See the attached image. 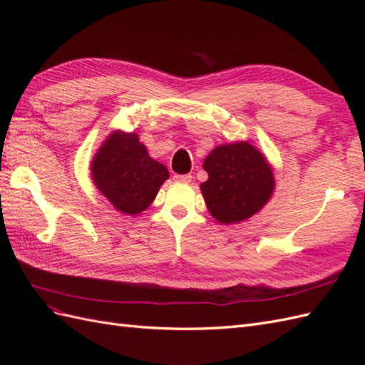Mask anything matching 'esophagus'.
<instances>
[{"instance_id": "1", "label": "esophagus", "mask_w": 365, "mask_h": 365, "mask_svg": "<svg viewBox=\"0 0 365 365\" xmlns=\"http://www.w3.org/2000/svg\"><path fill=\"white\" fill-rule=\"evenodd\" d=\"M173 180L178 181V182H190L192 175H175Z\"/></svg>"}]
</instances>
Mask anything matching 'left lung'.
Instances as JSON below:
<instances>
[{
  "instance_id": "obj_1",
  "label": "left lung",
  "mask_w": 365,
  "mask_h": 365,
  "mask_svg": "<svg viewBox=\"0 0 365 365\" xmlns=\"http://www.w3.org/2000/svg\"><path fill=\"white\" fill-rule=\"evenodd\" d=\"M208 180L201 184L205 205L219 224L247 220L268 204L275 189L272 165L248 141L219 145L202 164Z\"/></svg>"
}]
</instances>
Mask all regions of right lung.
<instances>
[{
  "instance_id": "1",
  "label": "right lung",
  "mask_w": 365,
  "mask_h": 365,
  "mask_svg": "<svg viewBox=\"0 0 365 365\" xmlns=\"http://www.w3.org/2000/svg\"><path fill=\"white\" fill-rule=\"evenodd\" d=\"M91 176L97 190L115 210L137 216L155 200L169 170L149 157L138 134L117 129L96 152Z\"/></svg>"
}]
</instances>
